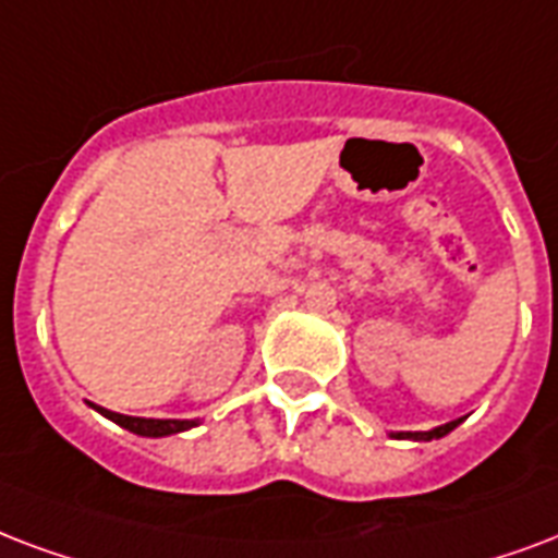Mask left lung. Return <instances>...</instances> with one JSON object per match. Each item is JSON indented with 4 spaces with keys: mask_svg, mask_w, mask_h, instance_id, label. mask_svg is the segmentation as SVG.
I'll use <instances>...</instances> for the list:
<instances>
[{
    "mask_svg": "<svg viewBox=\"0 0 558 558\" xmlns=\"http://www.w3.org/2000/svg\"><path fill=\"white\" fill-rule=\"evenodd\" d=\"M462 418L448 421V424H441V427H433V430H421V433H389L392 439H412V441H430V439H441V436H448L453 427H459Z\"/></svg>",
    "mask_w": 558,
    "mask_h": 558,
    "instance_id": "obj_1",
    "label": "left lung"
}]
</instances>
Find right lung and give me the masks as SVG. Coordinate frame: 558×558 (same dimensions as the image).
Returning a JSON list of instances; mask_svg holds the SVG:
<instances>
[{
    "label": "right lung",
    "mask_w": 558,
    "mask_h": 558,
    "mask_svg": "<svg viewBox=\"0 0 558 558\" xmlns=\"http://www.w3.org/2000/svg\"><path fill=\"white\" fill-rule=\"evenodd\" d=\"M90 407L96 412H101L105 418L113 421V424H119V427H125L128 433H137V436H146V439H163V436H172V433H184L198 427V418H134V415H122V412H110L105 407H96V403H90Z\"/></svg>",
    "instance_id": "add662e5"
}]
</instances>
